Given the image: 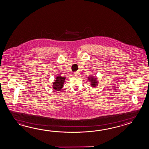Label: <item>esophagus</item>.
I'll use <instances>...</instances> for the list:
<instances>
[{"label": "esophagus", "instance_id": "esophagus-1", "mask_svg": "<svg viewBox=\"0 0 149 149\" xmlns=\"http://www.w3.org/2000/svg\"><path fill=\"white\" fill-rule=\"evenodd\" d=\"M73 76H77L79 75V73H77V72H74V73H73Z\"/></svg>", "mask_w": 149, "mask_h": 149}]
</instances>
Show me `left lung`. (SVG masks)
<instances>
[{"label":"left lung","instance_id":"1","mask_svg":"<svg viewBox=\"0 0 149 149\" xmlns=\"http://www.w3.org/2000/svg\"><path fill=\"white\" fill-rule=\"evenodd\" d=\"M88 79L90 82H91V86L92 87H96L98 85V81L97 78L94 77L93 76L88 77Z\"/></svg>","mask_w":149,"mask_h":149}]
</instances>
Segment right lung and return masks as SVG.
Wrapping results in <instances>:
<instances>
[{
	"label": "right lung",
	"mask_w": 149,
	"mask_h": 149,
	"mask_svg": "<svg viewBox=\"0 0 149 149\" xmlns=\"http://www.w3.org/2000/svg\"><path fill=\"white\" fill-rule=\"evenodd\" d=\"M65 79L66 77H62L59 75L57 76L56 79L55 80V82H53L52 88L56 91H60L63 87Z\"/></svg>",
	"instance_id": "obj_1"
}]
</instances>
